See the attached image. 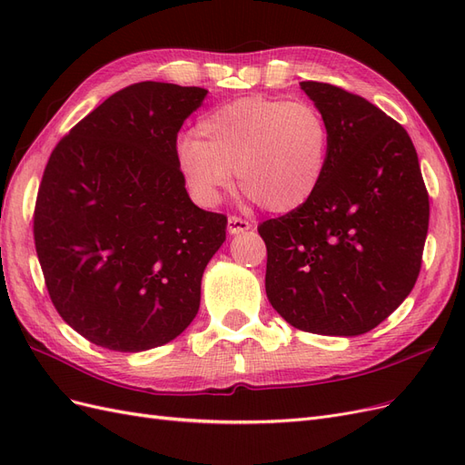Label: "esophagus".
<instances>
[{
  "label": "esophagus",
  "instance_id": "esophagus-1",
  "mask_svg": "<svg viewBox=\"0 0 465 465\" xmlns=\"http://www.w3.org/2000/svg\"><path fill=\"white\" fill-rule=\"evenodd\" d=\"M250 227H252V223L246 221V219H242V217H238V215H231V217H229V232H231V234L246 232Z\"/></svg>",
  "mask_w": 465,
  "mask_h": 465
}]
</instances>
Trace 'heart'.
<instances>
[{"mask_svg":"<svg viewBox=\"0 0 465 465\" xmlns=\"http://www.w3.org/2000/svg\"><path fill=\"white\" fill-rule=\"evenodd\" d=\"M176 142V166L193 200L211 207L238 186L273 213L312 198L328 166L330 124L308 101L244 96L209 112Z\"/></svg>","mask_w":465,"mask_h":465,"instance_id":"b5f03b06","label":"heart"}]
</instances>
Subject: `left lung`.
Returning a JSON list of instances; mask_svg holds the SVG:
<instances>
[{
	"label": "left lung",
	"mask_w": 465,
	"mask_h": 465,
	"mask_svg": "<svg viewBox=\"0 0 465 465\" xmlns=\"http://www.w3.org/2000/svg\"><path fill=\"white\" fill-rule=\"evenodd\" d=\"M330 124L328 166L312 198L258 232L265 292L291 326L361 335L411 292L429 231V192L403 125L355 93L302 81Z\"/></svg>",
	"instance_id": "left-lung-1"
}]
</instances>
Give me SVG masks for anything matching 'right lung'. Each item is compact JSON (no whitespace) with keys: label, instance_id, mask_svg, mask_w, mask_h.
I'll return each instance as SVG.
<instances>
[{"label":"right lung","instance_id":"1","mask_svg":"<svg viewBox=\"0 0 465 465\" xmlns=\"http://www.w3.org/2000/svg\"><path fill=\"white\" fill-rule=\"evenodd\" d=\"M207 91L142 81L75 124L54 147L33 231L55 311L94 345H164L198 314L202 275L227 215L193 205L176 137Z\"/></svg>","mask_w":465,"mask_h":465}]
</instances>
